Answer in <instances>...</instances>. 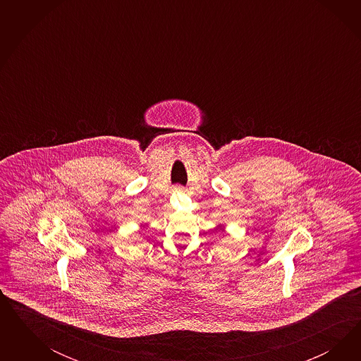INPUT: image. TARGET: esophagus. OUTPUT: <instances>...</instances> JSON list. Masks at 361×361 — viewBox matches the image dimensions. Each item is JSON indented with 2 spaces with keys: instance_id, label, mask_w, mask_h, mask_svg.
<instances>
[{
  "instance_id": "esophagus-1",
  "label": "esophagus",
  "mask_w": 361,
  "mask_h": 361,
  "mask_svg": "<svg viewBox=\"0 0 361 361\" xmlns=\"http://www.w3.org/2000/svg\"><path fill=\"white\" fill-rule=\"evenodd\" d=\"M176 190H177V192H184L183 188H176Z\"/></svg>"
}]
</instances>
